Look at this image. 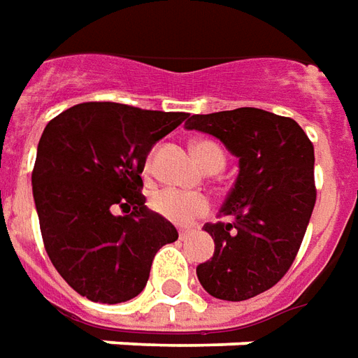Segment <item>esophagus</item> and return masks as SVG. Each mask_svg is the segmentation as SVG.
Masks as SVG:
<instances>
[{"instance_id": "1", "label": "esophagus", "mask_w": 358, "mask_h": 358, "mask_svg": "<svg viewBox=\"0 0 358 358\" xmlns=\"http://www.w3.org/2000/svg\"><path fill=\"white\" fill-rule=\"evenodd\" d=\"M189 234H192V229H182V231L178 232L180 240H186L187 236H189Z\"/></svg>"}]
</instances>
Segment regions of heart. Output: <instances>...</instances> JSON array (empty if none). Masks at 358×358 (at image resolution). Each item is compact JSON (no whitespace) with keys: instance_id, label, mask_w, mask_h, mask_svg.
<instances>
[{"instance_id":"heart-1","label":"heart","mask_w":358,"mask_h":358,"mask_svg":"<svg viewBox=\"0 0 358 358\" xmlns=\"http://www.w3.org/2000/svg\"><path fill=\"white\" fill-rule=\"evenodd\" d=\"M194 155L205 171L224 166L222 149L213 141H197L194 145ZM151 169H153V153L149 155L145 161V172H151ZM151 207L171 222L189 224L192 221H196L197 217H201L209 211V199L201 194H196V192L162 187L151 196Z\"/></svg>"}]
</instances>
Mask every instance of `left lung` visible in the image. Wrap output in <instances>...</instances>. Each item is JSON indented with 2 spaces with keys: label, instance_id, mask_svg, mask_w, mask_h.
Masks as SVG:
<instances>
[{
  "label": "left lung",
  "instance_id": "obj_1",
  "mask_svg": "<svg viewBox=\"0 0 358 358\" xmlns=\"http://www.w3.org/2000/svg\"><path fill=\"white\" fill-rule=\"evenodd\" d=\"M186 129L221 139L238 157V178L219 215L207 222L213 257L197 266L205 291L246 301L281 281L301 248L316 203L314 145L294 120L259 108L194 114Z\"/></svg>",
  "mask_w": 358,
  "mask_h": 358
}]
</instances>
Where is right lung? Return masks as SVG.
Returning <instances> with one entry per match:
<instances>
[{
    "instance_id": "add662e5",
    "label": "right lung",
    "mask_w": 358,
    "mask_h": 358,
    "mask_svg": "<svg viewBox=\"0 0 358 358\" xmlns=\"http://www.w3.org/2000/svg\"><path fill=\"white\" fill-rule=\"evenodd\" d=\"M186 118L83 102L44 127L32 171L40 232L57 273L81 296L131 301L147 285L155 254L178 238L171 221L145 207L141 172L151 147Z\"/></svg>"
}]
</instances>
